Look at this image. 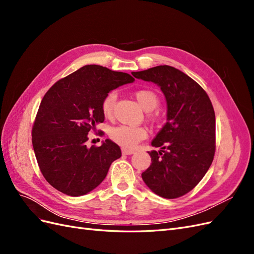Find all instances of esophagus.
<instances>
[{"mask_svg": "<svg viewBox=\"0 0 254 254\" xmlns=\"http://www.w3.org/2000/svg\"><path fill=\"white\" fill-rule=\"evenodd\" d=\"M122 152H123V155H132V153H134V150H131V149H126V148H122Z\"/></svg>", "mask_w": 254, "mask_h": 254, "instance_id": "esophagus-1", "label": "esophagus"}]
</instances>
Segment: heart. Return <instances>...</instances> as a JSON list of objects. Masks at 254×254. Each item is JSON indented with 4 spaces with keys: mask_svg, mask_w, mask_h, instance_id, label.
Segmentation results:
<instances>
[{
    "mask_svg": "<svg viewBox=\"0 0 254 254\" xmlns=\"http://www.w3.org/2000/svg\"><path fill=\"white\" fill-rule=\"evenodd\" d=\"M134 96L137 103L140 104L142 108L146 111H151L156 109L159 105V96L156 92H153L149 89H140L134 92ZM117 101V93L114 91L109 92L102 101L101 109L105 118H110L113 113L114 104ZM150 120H153L151 114L148 115ZM110 139L117 144L123 146V147L128 149L132 148L134 146L144 140L147 136V131L146 129L141 126H127V125H120L113 127L109 132Z\"/></svg>",
    "mask_w": 254,
    "mask_h": 254,
    "instance_id": "1",
    "label": "heart"
}]
</instances>
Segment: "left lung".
<instances>
[{
	"label": "left lung",
	"mask_w": 254,
	"mask_h": 254,
	"mask_svg": "<svg viewBox=\"0 0 254 254\" xmlns=\"http://www.w3.org/2000/svg\"><path fill=\"white\" fill-rule=\"evenodd\" d=\"M157 83L167 102V122L152 140L159 151L142 173L153 193L167 199L188 194L203 178L215 155V112L206 92L190 76L170 65L132 72Z\"/></svg>",
	"instance_id": "left-lung-1"
}]
</instances>
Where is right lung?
Listing matches in <instances>:
<instances>
[{"label": "right lung", "mask_w": 254, "mask_h": 254, "mask_svg": "<svg viewBox=\"0 0 254 254\" xmlns=\"http://www.w3.org/2000/svg\"><path fill=\"white\" fill-rule=\"evenodd\" d=\"M131 75L89 64L59 79L43 96L32 129V142L40 171L61 193L77 197L106 178L119 145L107 139L89 148L88 133L105 120L103 98L113 89L132 82Z\"/></svg>", "instance_id": "obj_1"}]
</instances>
